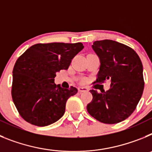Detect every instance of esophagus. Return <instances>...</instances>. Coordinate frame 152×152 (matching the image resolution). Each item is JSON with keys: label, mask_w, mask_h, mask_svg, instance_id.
I'll return each mask as SVG.
<instances>
[{"label": "esophagus", "mask_w": 152, "mask_h": 152, "mask_svg": "<svg viewBox=\"0 0 152 152\" xmlns=\"http://www.w3.org/2000/svg\"><path fill=\"white\" fill-rule=\"evenodd\" d=\"M88 91V89L87 88H85V87H80V88H78V91L80 93L87 92Z\"/></svg>", "instance_id": "34e87169"}]
</instances>
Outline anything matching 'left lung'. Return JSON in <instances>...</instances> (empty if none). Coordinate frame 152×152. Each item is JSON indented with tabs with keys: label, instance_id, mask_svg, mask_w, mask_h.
<instances>
[{
	"label": "left lung",
	"instance_id": "left-lung-1",
	"mask_svg": "<svg viewBox=\"0 0 152 152\" xmlns=\"http://www.w3.org/2000/svg\"><path fill=\"white\" fill-rule=\"evenodd\" d=\"M92 48L100 61L94 83L110 80V88L98 93L91 90L93 100L87 106L88 112L106 124L120 123L136 108L144 90L143 67L133 49L113 40L95 41Z\"/></svg>",
	"mask_w": 152,
	"mask_h": 152
}]
</instances>
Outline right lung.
<instances>
[{
    "label": "right lung",
    "instance_id": "right-lung-1",
    "mask_svg": "<svg viewBox=\"0 0 152 152\" xmlns=\"http://www.w3.org/2000/svg\"><path fill=\"white\" fill-rule=\"evenodd\" d=\"M84 49L77 43H39L18 58L13 70L11 94L24 120L37 126L56 123L64 115L66 102L77 89L56 85V73L67 70L72 60Z\"/></svg>",
    "mask_w": 152,
    "mask_h": 152
}]
</instances>
